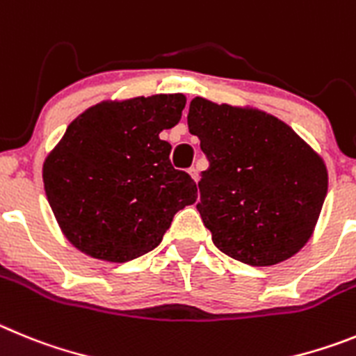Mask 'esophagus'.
<instances>
[{"instance_id":"1","label":"esophagus","mask_w":356,"mask_h":356,"mask_svg":"<svg viewBox=\"0 0 356 356\" xmlns=\"http://www.w3.org/2000/svg\"><path fill=\"white\" fill-rule=\"evenodd\" d=\"M188 174H190V175H191V179H193V181H195V182H197V181H198V170H197V168H195V166H191L190 170H188Z\"/></svg>"}]
</instances>
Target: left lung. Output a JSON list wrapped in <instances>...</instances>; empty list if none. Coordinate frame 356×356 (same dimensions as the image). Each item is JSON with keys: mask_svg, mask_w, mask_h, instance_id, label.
<instances>
[{"mask_svg": "<svg viewBox=\"0 0 356 356\" xmlns=\"http://www.w3.org/2000/svg\"><path fill=\"white\" fill-rule=\"evenodd\" d=\"M188 127L209 159L197 209L214 245L250 266L298 254L312 238L328 191L321 156L257 108L195 97Z\"/></svg>", "mask_w": 356, "mask_h": 356, "instance_id": "8db88e82", "label": "left lung"}]
</instances>
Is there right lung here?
<instances>
[{"instance_id": "obj_1", "label": "right lung", "mask_w": 356, "mask_h": 356, "mask_svg": "<svg viewBox=\"0 0 356 356\" xmlns=\"http://www.w3.org/2000/svg\"><path fill=\"white\" fill-rule=\"evenodd\" d=\"M184 106L182 94L102 101L69 124L42 179L70 245L101 261H133L156 248L174 214L197 200V184L172 166V145L159 138Z\"/></svg>"}]
</instances>
